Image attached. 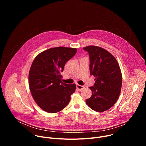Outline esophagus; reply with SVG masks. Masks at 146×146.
Segmentation results:
<instances>
[{
    "mask_svg": "<svg viewBox=\"0 0 146 146\" xmlns=\"http://www.w3.org/2000/svg\"><path fill=\"white\" fill-rule=\"evenodd\" d=\"M76 87H77V90H78V91H81L83 88H84V86L79 85V84H77V85H76Z\"/></svg>",
    "mask_w": 146,
    "mask_h": 146,
    "instance_id": "obj_1",
    "label": "esophagus"
}]
</instances>
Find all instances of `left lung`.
Returning a JSON list of instances; mask_svg holds the SVG:
<instances>
[{
	"instance_id": "1",
	"label": "left lung",
	"mask_w": 146,
	"mask_h": 146,
	"mask_svg": "<svg viewBox=\"0 0 146 146\" xmlns=\"http://www.w3.org/2000/svg\"><path fill=\"white\" fill-rule=\"evenodd\" d=\"M89 53L90 74L95 77L94 86L89 87L92 96L86 100L93 110L103 112L110 109L117 102L122 87V74L117 60L102 47H84Z\"/></svg>"
}]
</instances>
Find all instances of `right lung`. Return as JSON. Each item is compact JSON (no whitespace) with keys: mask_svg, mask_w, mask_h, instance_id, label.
Masks as SVG:
<instances>
[{"mask_svg":"<svg viewBox=\"0 0 146 146\" xmlns=\"http://www.w3.org/2000/svg\"><path fill=\"white\" fill-rule=\"evenodd\" d=\"M77 51L76 48L57 47L40 52L34 59L29 73V89L44 111L57 113L69 104L76 86L62 82L61 73Z\"/></svg>","mask_w":146,"mask_h":146,"instance_id":"add662e5","label":"right lung"}]
</instances>
